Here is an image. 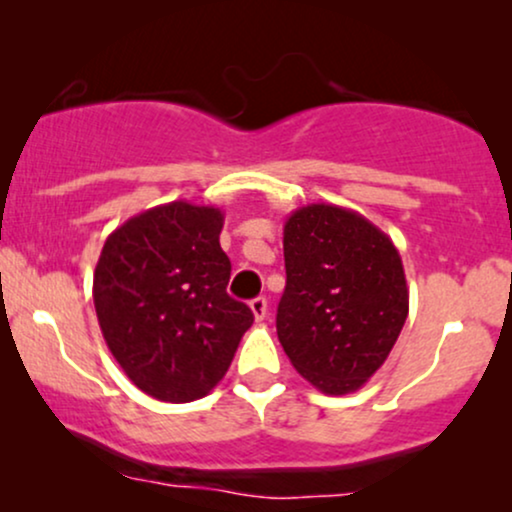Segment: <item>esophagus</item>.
Listing matches in <instances>:
<instances>
[{"label":"esophagus","mask_w":512,"mask_h":512,"mask_svg":"<svg viewBox=\"0 0 512 512\" xmlns=\"http://www.w3.org/2000/svg\"><path fill=\"white\" fill-rule=\"evenodd\" d=\"M250 310H252V315H255V320H264L269 313L267 298L260 296V298H255V301H250Z\"/></svg>","instance_id":"1"}]
</instances>
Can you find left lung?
<instances>
[{
	"label": "left lung",
	"instance_id": "left-lung-1",
	"mask_svg": "<svg viewBox=\"0 0 512 512\" xmlns=\"http://www.w3.org/2000/svg\"><path fill=\"white\" fill-rule=\"evenodd\" d=\"M284 262L276 334L293 368L325 395L361 390L409 313L395 243L356 211L308 204L286 219Z\"/></svg>",
	"mask_w": 512,
	"mask_h": 512
}]
</instances>
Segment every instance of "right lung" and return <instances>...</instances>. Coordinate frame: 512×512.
Segmentation results:
<instances>
[{
    "label": "right lung",
    "instance_id": "obj_1",
    "mask_svg": "<svg viewBox=\"0 0 512 512\" xmlns=\"http://www.w3.org/2000/svg\"><path fill=\"white\" fill-rule=\"evenodd\" d=\"M216 207L170 202L146 209L105 240L93 303L110 354L139 390L161 402L209 395L252 325L226 293Z\"/></svg>",
    "mask_w": 512,
    "mask_h": 512
}]
</instances>
